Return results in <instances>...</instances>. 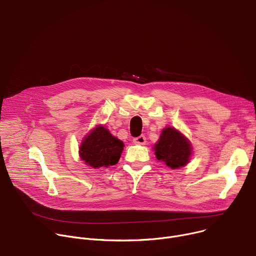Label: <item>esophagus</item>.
<instances>
[{
    "instance_id": "esophagus-1",
    "label": "esophagus",
    "mask_w": 256,
    "mask_h": 256,
    "mask_svg": "<svg viewBox=\"0 0 256 256\" xmlns=\"http://www.w3.org/2000/svg\"><path fill=\"white\" fill-rule=\"evenodd\" d=\"M134 143L136 145H145L146 144V138L145 136H140L134 138Z\"/></svg>"
}]
</instances>
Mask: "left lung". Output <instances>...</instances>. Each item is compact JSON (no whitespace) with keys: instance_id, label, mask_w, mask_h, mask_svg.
<instances>
[{"instance_id":"8db88e82","label":"left lung","mask_w":256,"mask_h":256,"mask_svg":"<svg viewBox=\"0 0 256 256\" xmlns=\"http://www.w3.org/2000/svg\"><path fill=\"white\" fill-rule=\"evenodd\" d=\"M153 150L156 158L172 170L188 164L193 152L188 138L172 126H166L162 130Z\"/></svg>"}]
</instances>
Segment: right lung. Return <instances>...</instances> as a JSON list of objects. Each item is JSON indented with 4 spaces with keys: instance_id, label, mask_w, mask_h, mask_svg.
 Listing matches in <instances>:
<instances>
[{
    "instance_id": "add662e5",
    "label": "right lung",
    "mask_w": 256,
    "mask_h": 256,
    "mask_svg": "<svg viewBox=\"0 0 256 256\" xmlns=\"http://www.w3.org/2000/svg\"><path fill=\"white\" fill-rule=\"evenodd\" d=\"M124 144L112 136L104 126H96L86 136L80 146V157L92 168H108L118 162Z\"/></svg>"
}]
</instances>
